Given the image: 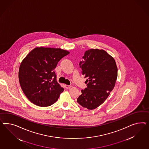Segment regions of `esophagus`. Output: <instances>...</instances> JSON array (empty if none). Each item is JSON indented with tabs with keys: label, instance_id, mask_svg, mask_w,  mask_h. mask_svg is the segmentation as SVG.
<instances>
[{
	"label": "esophagus",
	"instance_id": "esophagus-1",
	"mask_svg": "<svg viewBox=\"0 0 149 149\" xmlns=\"http://www.w3.org/2000/svg\"><path fill=\"white\" fill-rule=\"evenodd\" d=\"M65 88L67 89L70 88L72 87V86H69V85H65Z\"/></svg>",
	"mask_w": 149,
	"mask_h": 149
}]
</instances>
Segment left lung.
<instances>
[{"label":"left lung","instance_id":"8db88e82","mask_svg":"<svg viewBox=\"0 0 149 149\" xmlns=\"http://www.w3.org/2000/svg\"><path fill=\"white\" fill-rule=\"evenodd\" d=\"M79 63L87 87L82 89L77 102L92 110L104 102L112 91L118 77L114 58L102 49H91L85 52Z\"/></svg>","mask_w":149,"mask_h":149}]
</instances>
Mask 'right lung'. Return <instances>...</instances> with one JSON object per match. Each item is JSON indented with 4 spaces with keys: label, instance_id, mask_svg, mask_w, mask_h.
I'll list each match as a JSON object with an SVG mask.
<instances>
[{
    "label": "right lung",
    "instance_id": "obj_1",
    "mask_svg": "<svg viewBox=\"0 0 149 149\" xmlns=\"http://www.w3.org/2000/svg\"><path fill=\"white\" fill-rule=\"evenodd\" d=\"M69 52L60 48L37 47L22 61L19 81L25 96L33 104L47 107L56 101L63 88L54 71L57 63Z\"/></svg>",
    "mask_w": 149,
    "mask_h": 149
}]
</instances>
